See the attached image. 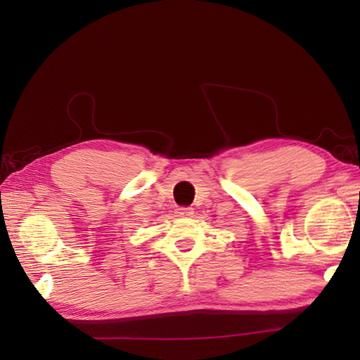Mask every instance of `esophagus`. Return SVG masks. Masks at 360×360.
<instances>
[{
    "instance_id": "esophagus-1",
    "label": "esophagus",
    "mask_w": 360,
    "mask_h": 360,
    "mask_svg": "<svg viewBox=\"0 0 360 360\" xmlns=\"http://www.w3.org/2000/svg\"><path fill=\"white\" fill-rule=\"evenodd\" d=\"M178 216H182V218H190V216H193V208L190 207H179L176 210Z\"/></svg>"
}]
</instances>
